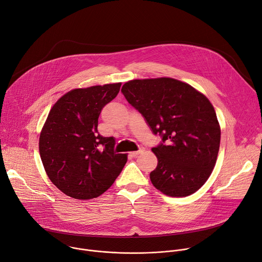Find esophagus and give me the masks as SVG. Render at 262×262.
Returning <instances> with one entry per match:
<instances>
[{
  "mask_svg": "<svg viewBox=\"0 0 262 262\" xmlns=\"http://www.w3.org/2000/svg\"><path fill=\"white\" fill-rule=\"evenodd\" d=\"M142 152H144V148H140L139 150H137V151L129 152V156H130V157H133V158H136V157H138L139 155H141Z\"/></svg>",
  "mask_w": 262,
  "mask_h": 262,
  "instance_id": "obj_1",
  "label": "esophagus"
}]
</instances>
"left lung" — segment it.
Returning <instances> with one entry per match:
<instances>
[{"mask_svg": "<svg viewBox=\"0 0 262 262\" xmlns=\"http://www.w3.org/2000/svg\"><path fill=\"white\" fill-rule=\"evenodd\" d=\"M121 91L162 138L151 149L159 161L150 173L152 184L171 197L194 194L210 176L220 148L221 129L210 101L171 78L133 80Z\"/></svg>", "mask_w": 262, "mask_h": 262, "instance_id": "left-lung-1", "label": "left lung"}]
</instances>
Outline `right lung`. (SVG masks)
Segmentation results:
<instances>
[{"label": "right lung", "instance_id": "add662e5", "mask_svg": "<svg viewBox=\"0 0 262 262\" xmlns=\"http://www.w3.org/2000/svg\"><path fill=\"white\" fill-rule=\"evenodd\" d=\"M121 83L74 89L52 107L39 138V152L51 181L65 195L96 198L114 183L127 162L115 152V139L98 134L102 107Z\"/></svg>", "mask_w": 262, "mask_h": 262}]
</instances>
